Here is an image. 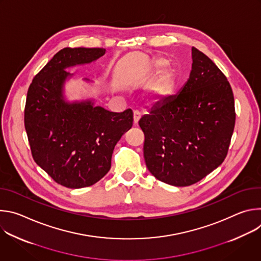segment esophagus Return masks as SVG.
<instances>
[{"instance_id": "1", "label": "esophagus", "mask_w": 261, "mask_h": 261, "mask_svg": "<svg viewBox=\"0 0 261 261\" xmlns=\"http://www.w3.org/2000/svg\"><path fill=\"white\" fill-rule=\"evenodd\" d=\"M139 119H140V114L138 113V111H134V114H133V123H134V125L138 124Z\"/></svg>"}]
</instances>
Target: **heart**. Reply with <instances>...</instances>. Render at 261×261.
<instances>
[{
	"label": "heart",
	"instance_id": "obj_1",
	"mask_svg": "<svg viewBox=\"0 0 261 261\" xmlns=\"http://www.w3.org/2000/svg\"><path fill=\"white\" fill-rule=\"evenodd\" d=\"M168 65L169 62L166 59H156L151 63L150 69L140 79V81H145L159 73V75L148 86L144 94V100L146 104L152 106L161 105L167 102L173 96L178 85V76L173 69H165Z\"/></svg>",
	"mask_w": 261,
	"mask_h": 261
}]
</instances>
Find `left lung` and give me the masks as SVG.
<instances>
[{
  "mask_svg": "<svg viewBox=\"0 0 261 261\" xmlns=\"http://www.w3.org/2000/svg\"><path fill=\"white\" fill-rule=\"evenodd\" d=\"M192 70L177 95L139 120L150 172L176 187L193 185L226 158L236 124L234 98L222 71L192 47Z\"/></svg>",
  "mask_w": 261,
  "mask_h": 261,
  "instance_id": "8db88e82",
  "label": "left lung"
}]
</instances>
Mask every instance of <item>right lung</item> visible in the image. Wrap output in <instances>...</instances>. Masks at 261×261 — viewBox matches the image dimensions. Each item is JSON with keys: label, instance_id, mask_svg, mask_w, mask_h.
Returning a JSON list of instances; mask_svg holds the SVG:
<instances>
[{"label": "right lung", "instance_id": "right-lung-1", "mask_svg": "<svg viewBox=\"0 0 261 261\" xmlns=\"http://www.w3.org/2000/svg\"><path fill=\"white\" fill-rule=\"evenodd\" d=\"M104 48H70L57 53L34 77L28 90L24 127L32 156L58 184L71 189L89 187L110 169L117 142L133 125V113H111L93 100L68 102L65 69L89 64ZM88 81V80H86Z\"/></svg>", "mask_w": 261, "mask_h": 261}]
</instances>
